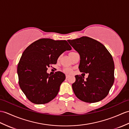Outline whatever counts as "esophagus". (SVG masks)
I'll return each mask as SVG.
<instances>
[{
  "label": "esophagus",
  "instance_id": "34e87169",
  "mask_svg": "<svg viewBox=\"0 0 129 129\" xmlns=\"http://www.w3.org/2000/svg\"><path fill=\"white\" fill-rule=\"evenodd\" d=\"M69 75H66V79H68L69 78Z\"/></svg>",
  "mask_w": 129,
  "mask_h": 129
}]
</instances>
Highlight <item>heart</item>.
Masks as SVG:
<instances>
[{
	"label": "heart",
	"instance_id": "heart-1",
	"mask_svg": "<svg viewBox=\"0 0 129 129\" xmlns=\"http://www.w3.org/2000/svg\"><path fill=\"white\" fill-rule=\"evenodd\" d=\"M65 71L67 72V73H70V72L71 71V70L70 69L67 68V69H65Z\"/></svg>",
	"mask_w": 129,
	"mask_h": 129
}]
</instances>
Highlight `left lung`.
Listing matches in <instances>:
<instances>
[{
    "label": "left lung",
    "mask_w": 129,
    "mask_h": 129,
    "mask_svg": "<svg viewBox=\"0 0 129 129\" xmlns=\"http://www.w3.org/2000/svg\"><path fill=\"white\" fill-rule=\"evenodd\" d=\"M79 53L80 72L88 73L84 77L76 75L72 87L75 94L85 102L95 103L108 94L114 81V63L113 57L103 44L94 39L83 36L68 40Z\"/></svg>",
    "instance_id": "obj_1"
}]
</instances>
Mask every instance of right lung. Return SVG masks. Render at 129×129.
I'll return each instance as SVG.
<instances>
[{
    "mask_svg": "<svg viewBox=\"0 0 129 129\" xmlns=\"http://www.w3.org/2000/svg\"><path fill=\"white\" fill-rule=\"evenodd\" d=\"M71 47L65 40L42 38L24 50L17 72L21 89L31 102L37 104L49 102L57 95L65 79L60 71L53 75L47 73L50 64H55L59 56Z\"/></svg>",
    "mask_w": 129,
    "mask_h": 129,
    "instance_id": "1",
    "label": "right lung"
}]
</instances>
